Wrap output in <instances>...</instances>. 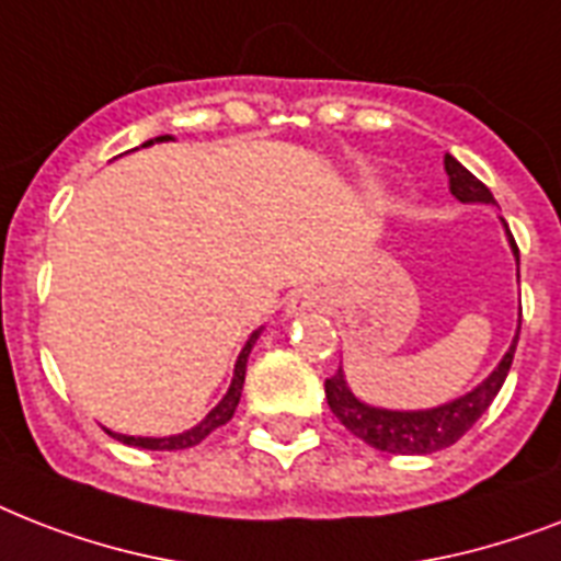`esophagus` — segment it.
I'll use <instances>...</instances> for the list:
<instances>
[{"label": "esophagus", "instance_id": "obj_1", "mask_svg": "<svg viewBox=\"0 0 561 561\" xmlns=\"http://www.w3.org/2000/svg\"><path fill=\"white\" fill-rule=\"evenodd\" d=\"M323 294L320 290H297L288 302V314H306V311H317V308H323Z\"/></svg>", "mask_w": 561, "mask_h": 561}]
</instances>
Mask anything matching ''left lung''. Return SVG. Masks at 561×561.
<instances>
[{"label": "left lung", "instance_id": "obj_1", "mask_svg": "<svg viewBox=\"0 0 561 561\" xmlns=\"http://www.w3.org/2000/svg\"><path fill=\"white\" fill-rule=\"evenodd\" d=\"M445 174H448V188L460 203H495L492 192H489L483 183H480L469 169H462L460 162L454 160L451 153H445ZM506 229V241H510V250L515 255V264H518V247H515V238ZM518 332H522V320H518V329H515V337L510 343V350L497 367L478 383L471 387L469 392H462L457 399L445 401V404H436V408H422V410H390V408H375L369 401L358 399L355 392L350 390L346 383V375L343 367L325 378V399H329V408L343 425L350 427L352 434L364 439L367 445L378 448V451L387 454H434L443 451L448 445H454L466 431H469L474 422H478L486 408L495 401V396L501 392L506 381V373L513 367L515 346H518Z\"/></svg>", "mask_w": 561, "mask_h": 561}]
</instances>
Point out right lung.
Instances as JSON below:
<instances>
[{
	"instance_id": "add662e5",
	"label": "right lung",
	"mask_w": 561,
	"mask_h": 561,
	"mask_svg": "<svg viewBox=\"0 0 561 561\" xmlns=\"http://www.w3.org/2000/svg\"><path fill=\"white\" fill-rule=\"evenodd\" d=\"M157 142H174V136H157V139H148V142H142V148H151V145ZM262 332L264 329H255V332L247 337L244 350H241V355H238L236 360V369H232V381H229L227 396H224V399H220L218 404H215V408H211L194 427H188V431H183V434H171V436H127V434H116V431H107V434L113 436V439H118V443L136 445V448H148V451H183V448H192V445H197L201 439H206L215 427L227 425L229 419H232V413H236L238 401H241V390H244L247 358H250V352H253L255 341H259V334Z\"/></svg>"
}]
</instances>
